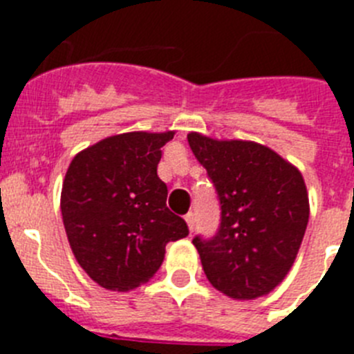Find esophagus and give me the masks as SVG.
Masks as SVG:
<instances>
[{
  "mask_svg": "<svg viewBox=\"0 0 354 354\" xmlns=\"http://www.w3.org/2000/svg\"><path fill=\"white\" fill-rule=\"evenodd\" d=\"M184 220H186L187 228H189V232H193V227H195V220H193V212H187V214L184 216Z\"/></svg>",
  "mask_w": 354,
  "mask_h": 354,
  "instance_id": "34e87169",
  "label": "esophagus"
}]
</instances>
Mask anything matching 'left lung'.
<instances>
[{"label":"left lung","instance_id":"obj_1","mask_svg":"<svg viewBox=\"0 0 354 354\" xmlns=\"http://www.w3.org/2000/svg\"><path fill=\"white\" fill-rule=\"evenodd\" d=\"M220 198L221 223L211 239L196 236L212 287L234 299H255L282 282L308 223L303 175L270 147L187 134Z\"/></svg>","mask_w":354,"mask_h":354}]
</instances>
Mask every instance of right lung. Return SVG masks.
Masks as SVG:
<instances>
[{
	"mask_svg": "<svg viewBox=\"0 0 354 354\" xmlns=\"http://www.w3.org/2000/svg\"><path fill=\"white\" fill-rule=\"evenodd\" d=\"M167 133L115 134L81 150L62 186V216L77 264L108 290L149 282L170 241L189 234L167 207L168 187L158 177Z\"/></svg>",
	"mask_w": 354,
	"mask_h": 354,
	"instance_id": "1",
	"label": "right lung"
}]
</instances>
